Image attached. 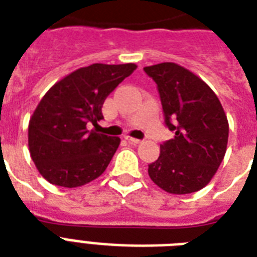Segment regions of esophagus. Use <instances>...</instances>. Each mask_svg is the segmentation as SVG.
<instances>
[{
  "label": "esophagus",
  "mask_w": 257,
  "mask_h": 257,
  "mask_svg": "<svg viewBox=\"0 0 257 257\" xmlns=\"http://www.w3.org/2000/svg\"><path fill=\"white\" fill-rule=\"evenodd\" d=\"M126 139H127V141H128V142H130V143H135V145H137V143H141V142H142L141 139L131 138V137H126Z\"/></svg>",
  "instance_id": "obj_1"
}]
</instances>
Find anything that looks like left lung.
I'll list each match as a JSON object with an SVG mask.
<instances>
[{
    "instance_id": "8db88e82",
    "label": "left lung",
    "mask_w": 257,
    "mask_h": 257,
    "mask_svg": "<svg viewBox=\"0 0 257 257\" xmlns=\"http://www.w3.org/2000/svg\"><path fill=\"white\" fill-rule=\"evenodd\" d=\"M157 83L165 123L176 133L149 165L151 181L172 194L205 188L225 156L229 124L217 95L202 79L176 63L145 67Z\"/></svg>"
}]
</instances>
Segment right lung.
Masks as SVG:
<instances>
[{"mask_svg":"<svg viewBox=\"0 0 257 257\" xmlns=\"http://www.w3.org/2000/svg\"><path fill=\"white\" fill-rule=\"evenodd\" d=\"M137 69L128 64L83 67L53 84L28 127L29 153L40 174L53 185L77 188L101 176L120 138L89 130L103 119L106 97Z\"/></svg>","mask_w":257,"mask_h":257,"instance_id":"obj_1","label":"right lung"}]
</instances>
